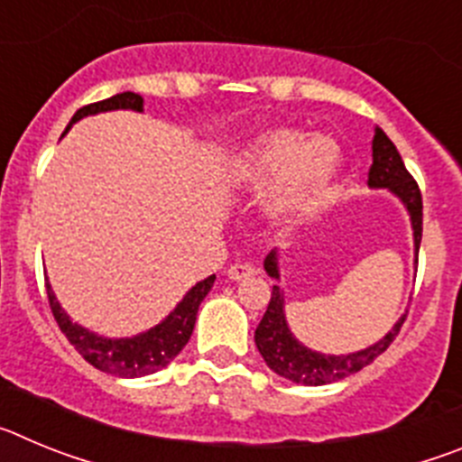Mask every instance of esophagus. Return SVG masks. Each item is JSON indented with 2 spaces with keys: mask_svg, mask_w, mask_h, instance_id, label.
I'll return each instance as SVG.
<instances>
[{
  "mask_svg": "<svg viewBox=\"0 0 462 462\" xmlns=\"http://www.w3.org/2000/svg\"><path fill=\"white\" fill-rule=\"evenodd\" d=\"M226 275L228 280H234V282L247 280V277L256 275V266H252V263H234V266L226 271Z\"/></svg>",
  "mask_w": 462,
  "mask_h": 462,
  "instance_id": "obj_1",
  "label": "esophagus"
}]
</instances>
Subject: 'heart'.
Returning a JSON list of instances; mask_svg holds the SVG:
<instances>
[{
  "instance_id": "obj_1",
  "label": "heart",
  "mask_w": 462,
  "mask_h": 462,
  "mask_svg": "<svg viewBox=\"0 0 462 462\" xmlns=\"http://www.w3.org/2000/svg\"><path fill=\"white\" fill-rule=\"evenodd\" d=\"M342 171V150L326 134L266 129L252 136L228 164V180L240 191L271 187L263 201L275 224H296L319 210Z\"/></svg>"
}]
</instances>
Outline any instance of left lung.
Here are the masks:
<instances>
[{
    "label": "left lung",
    "mask_w": 462,
    "mask_h": 462,
    "mask_svg": "<svg viewBox=\"0 0 462 462\" xmlns=\"http://www.w3.org/2000/svg\"><path fill=\"white\" fill-rule=\"evenodd\" d=\"M370 189H386L402 203V208L410 215L411 236H414V263L419 261V247H421L423 234V203L419 185L414 182L405 169V162L391 143V138L374 126L373 138V166L368 173ZM268 275L273 280H280V254L277 247L263 261ZM405 321V314L393 324V328L377 342H373L365 349H358L352 354H321L317 349H310L298 340L287 324V312H284V291L277 284H273L271 303L266 314L254 330V342L259 354L263 356L268 368L280 377L289 379L293 383H305V386H324V383L340 382L349 374L358 373L365 365L374 361L379 354L389 349L393 337L398 336L400 326Z\"/></svg>",
    "instance_id": "obj_1"
}]
</instances>
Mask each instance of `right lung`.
I'll return each instance as SVG.
<instances>
[{"mask_svg":"<svg viewBox=\"0 0 462 462\" xmlns=\"http://www.w3.org/2000/svg\"><path fill=\"white\" fill-rule=\"evenodd\" d=\"M108 110H136V113H143V97L136 92H122L116 94V97H110V99L83 106L80 110H76V116L71 117L64 134L76 122L83 120V117L99 116V113H108ZM212 282H215V275L196 282L194 287L182 296L180 303L175 305L157 326L143 330V333L132 337H104L99 333H94V330L85 328V326L76 324L64 312L60 300H57L51 282H46V289L57 324H60L64 336L69 337V342L79 349L80 356L88 363H92L94 368L101 370V373L134 379L145 377V374H152L157 370L166 368L182 352V346L189 342L191 330H194L199 305H201V300L212 289Z\"/></svg>","mask_w":462,"mask_h":462,"instance_id":"right-lung-1","label":"right lung"}]
</instances>
